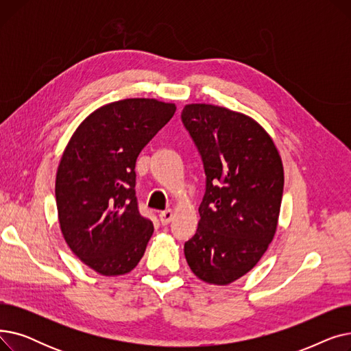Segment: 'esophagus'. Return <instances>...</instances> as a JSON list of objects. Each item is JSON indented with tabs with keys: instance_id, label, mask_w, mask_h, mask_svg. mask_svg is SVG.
Returning a JSON list of instances; mask_svg holds the SVG:
<instances>
[{
	"instance_id": "34e87169",
	"label": "esophagus",
	"mask_w": 351,
	"mask_h": 351,
	"mask_svg": "<svg viewBox=\"0 0 351 351\" xmlns=\"http://www.w3.org/2000/svg\"><path fill=\"white\" fill-rule=\"evenodd\" d=\"M172 217H173V210L172 209H166V210L159 213V220H160L162 225H168L172 220Z\"/></svg>"
}]
</instances>
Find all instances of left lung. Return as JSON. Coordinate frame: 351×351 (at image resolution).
Returning a JSON list of instances; mask_svg holds the SVG:
<instances>
[{
    "mask_svg": "<svg viewBox=\"0 0 351 351\" xmlns=\"http://www.w3.org/2000/svg\"><path fill=\"white\" fill-rule=\"evenodd\" d=\"M180 119L206 175L199 226L185 242L186 262L200 280L229 285L256 266L274 236L282 159L265 129L243 114L192 104Z\"/></svg>",
    "mask_w": 351,
    "mask_h": 351,
    "instance_id": "1",
    "label": "left lung"
}]
</instances>
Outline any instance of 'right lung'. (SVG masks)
Instances as JSON below:
<instances>
[{"label":"right lung","mask_w":351,"mask_h":351,"mask_svg":"<svg viewBox=\"0 0 351 351\" xmlns=\"http://www.w3.org/2000/svg\"><path fill=\"white\" fill-rule=\"evenodd\" d=\"M176 110L173 104L131 98L94 110L61 158L55 197L65 242L104 276L131 271L154 233L136 199L138 155Z\"/></svg>","instance_id":"right-lung-1"}]
</instances>
